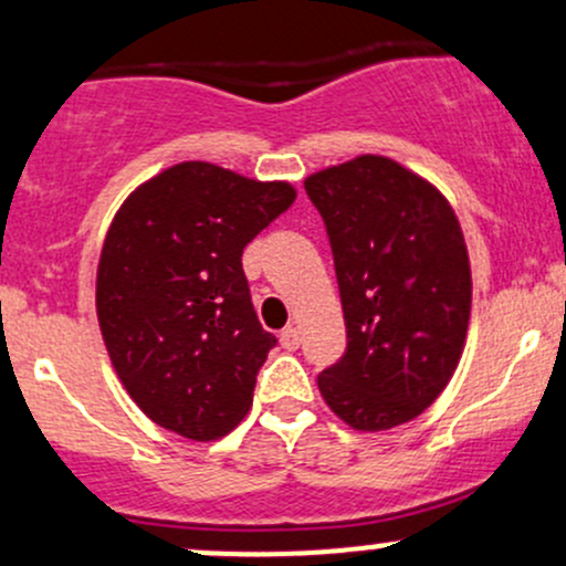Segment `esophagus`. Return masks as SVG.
<instances>
[{"label":"esophagus","instance_id":"1","mask_svg":"<svg viewBox=\"0 0 566 566\" xmlns=\"http://www.w3.org/2000/svg\"><path fill=\"white\" fill-rule=\"evenodd\" d=\"M279 344H282L287 352H295L297 346H301V331H297L295 325L284 327V331L279 333Z\"/></svg>","mask_w":566,"mask_h":566}]
</instances>
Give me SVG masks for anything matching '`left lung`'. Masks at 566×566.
<instances>
[{"label": "left lung", "instance_id": "left-lung-1", "mask_svg": "<svg viewBox=\"0 0 566 566\" xmlns=\"http://www.w3.org/2000/svg\"><path fill=\"white\" fill-rule=\"evenodd\" d=\"M325 217L346 352L316 384L357 432L406 424L449 387L468 340L473 276L449 198L387 155L306 177Z\"/></svg>", "mask_w": 566, "mask_h": 566}]
</instances>
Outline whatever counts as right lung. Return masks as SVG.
Instances as JSON below:
<instances>
[{"label": "right lung", "instance_id": "obj_1", "mask_svg": "<svg viewBox=\"0 0 566 566\" xmlns=\"http://www.w3.org/2000/svg\"><path fill=\"white\" fill-rule=\"evenodd\" d=\"M295 196L284 179L182 160L112 217L96 271L98 327L126 392L164 430L207 443L250 411L276 338L254 314L241 252Z\"/></svg>", "mask_w": 566, "mask_h": 566}]
</instances>
